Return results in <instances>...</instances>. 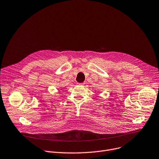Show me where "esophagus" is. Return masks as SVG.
<instances>
[{
	"label": "esophagus",
	"instance_id": "34e87169",
	"mask_svg": "<svg viewBox=\"0 0 159 159\" xmlns=\"http://www.w3.org/2000/svg\"><path fill=\"white\" fill-rule=\"evenodd\" d=\"M77 84L79 86H83L84 85V83H77Z\"/></svg>",
	"mask_w": 159,
	"mask_h": 159
}]
</instances>
